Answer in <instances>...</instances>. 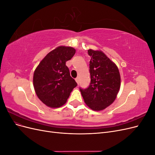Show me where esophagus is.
I'll return each instance as SVG.
<instances>
[{"label":"esophagus","mask_w":155,"mask_h":155,"mask_svg":"<svg viewBox=\"0 0 155 155\" xmlns=\"http://www.w3.org/2000/svg\"><path fill=\"white\" fill-rule=\"evenodd\" d=\"M75 80H76V81L77 82V83L79 85V78H76V79H75Z\"/></svg>","instance_id":"obj_1"}]
</instances>
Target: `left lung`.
I'll use <instances>...</instances> for the list:
<instances>
[{
    "label": "left lung",
    "mask_w": 155,
    "mask_h": 155,
    "mask_svg": "<svg viewBox=\"0 0 155 155\" xmlns=\"http://www.w3.org/2000/svg\"><path fill=\"white\" fill-rule=\"evenodd\" d=\"M91 56V83L87 88L79 87L85 104L94 110H101L115 100L120 87L118 67L101 51L88 50Z\"/></svg>",
    "instance_id": "1"
}]
</instances>
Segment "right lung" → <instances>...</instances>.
<instances>
[{
	"mask_svg": "<svg viewBox=\"0 0 155 155\" xmlns=\"http://www.w3.org/2000/svg\"><path fill=\"white\" fill-rule=\"evenodd\" d=\"M76 53L72 47L59 46L41 61L34 74V87L39 100L50 107H59L67 102L78 84L66 65Z\"/></svg>",
	"mask_w": 155,
	"mask_h": 155,
	"instance_id": "right-lung-1",
	"label": "right lung"
}]
</instances>
